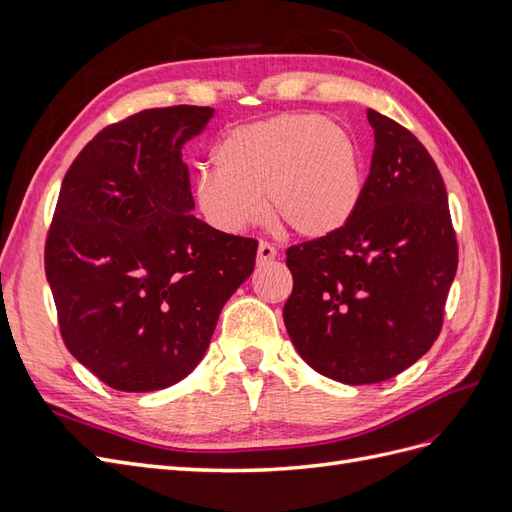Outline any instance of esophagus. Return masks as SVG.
I'll use <instances>...</instances> for the list:
<instances>
[{"label": "esophagus", "instance_id": "esophagus-1", "mask_svg": "<svg viewBox=\"0 0 512 512\" xmlns=\"http://www.w3.org/2000/svg\"><path fill=\"white\" fill-rule=\"evenodd\" d=\"M275 256H277V250L271 243H267V241L258 243V265L260 267L267 265V262H271V260H275Z\"/></svg>", "mask_w": 512, "mask_h": 512}]
</instances>
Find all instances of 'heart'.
I'll return each instance as SVG.
<instances>
[{
	"label": "heart",
	"instance_id": "b5f03b06",
	"mask_svg": "<svg viewBox=\"0 0 512 512\" xmlns=\"http://www.w3.org/2000/svg\"><path fill=\"white\" fill-rule=\"evenodd\" d=\"M196 177L200 215L237 235L269 213L303 239L342 230L363 198L359 147L346 128L312 113H282L228 130Z\"/></svg>",
	"mask_w": 512,
	"mask_h": 512
}]
</instances>
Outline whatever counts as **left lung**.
<instances>
[{
  "label": "left lung",
  "mask_w": 512,
  "mask_h": 512,
  "mask_svg": "<svg viewBox=\"0 0 512 512\" xmlns=\"http://www.w3.org/2000/svg\"><path fill=\"white\" fill-rule=\"evenodd\" d=\"M374 156L354 218L288 247L286 331L303 361L344 384L384 382L436 342L457 273L440 170L418 138L367 108Z\"/></svg>",
  "instance_id": "8db88e82"
}]
</instances>
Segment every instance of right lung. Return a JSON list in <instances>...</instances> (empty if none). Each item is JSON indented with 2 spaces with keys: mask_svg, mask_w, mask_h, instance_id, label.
I'll use <instances>...</instances> for the list:
<instances>
[{
  "mask_svg": "<svg viewBox=\"0 0 512 512\" xmlns=\"http://www.w3.org/2000/svg\"><path fill=\"white\" fill-rule=\"evenodd\" d=\"M213 108H149L104 128L61 183L44 271L66 348L104 384L149 393L203 359L258 241L198 220L181 147Z\"/></svg>",
  "mask_w": 512,
  "mask_h": 512,
  "instance_id": "1",
  "label": "right lung"
}]
</instances>
